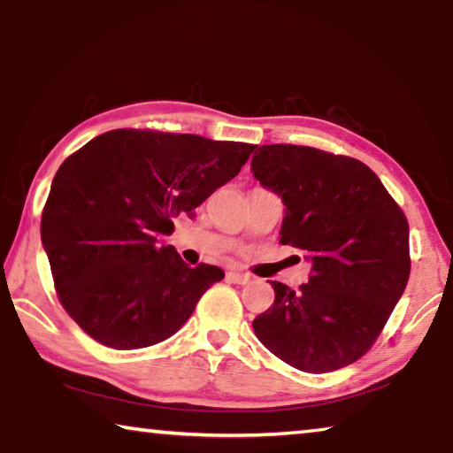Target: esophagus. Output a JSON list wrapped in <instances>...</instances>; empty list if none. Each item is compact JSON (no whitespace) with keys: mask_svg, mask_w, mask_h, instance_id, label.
<instances>
[{"mask_svg":"<svg viewBox=\"0 0 453 453\" xmlns=\"http://www.w3.org/2000/svg\"><path fill=\"white\" fill-rule=\"evenodd\" d=\"M227 280L234 281V283H250L251 281V275L248 273H242V272H227Z\"/></svg>","mask_w":453,"mask_h":453,"instance_id":"obj_1","label":"esophagus"}]
</instances>
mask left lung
<instances>
[{"label": "left lung", "mask_w": 453, "mask_h": 453, "mask_svg": "<svg viewBox=\"0 0 453 453\" xmlns=\"http://www.w3.org/2000/svg\"><path fill=\"white\" fill-rule=\"evenodd\" d=\"M251 173L281 197L280 242L305 251L308 283L272 281L257 340L310 373L354 364L372 348L410 278V227L378 175L354 157L305 145H262Z\"/></svg>", "instance_id": "8db88e82"}]
</instances>
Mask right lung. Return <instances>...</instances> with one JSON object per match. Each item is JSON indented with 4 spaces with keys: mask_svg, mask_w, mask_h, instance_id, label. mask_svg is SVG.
Returning <instances> with one entry per match:
<instances>
[{
    "mask_svg": "<svg viewBox=\"0 0 453 453\" xmlns=\"http://www.w3.org/2000/svg\"><path fill=\"white\" fill-rule=\"evenodd\" d=\"M256 145L189 134L113 129L65 159L42 216L59 302L83 332L113 349L173 335L218 265L189 267L164 242L173 218L240 173Z\"/></svg>",
    "mask_w": 453,
    "mask_h": 453,
    "instance_id": "add662e5",
    "label": "right lung"
}]
</instances>
